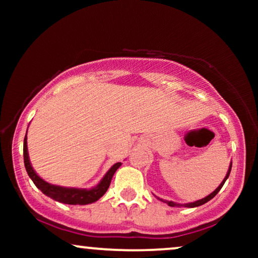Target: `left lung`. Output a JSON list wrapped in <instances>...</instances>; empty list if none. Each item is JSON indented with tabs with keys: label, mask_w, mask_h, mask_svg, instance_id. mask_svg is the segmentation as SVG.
<instances>
[{
	"label": "left lung",
	"mask_w": 258,
	"mask_h": 258,
	"mask_svg": "<svg viewBox=\"0 0 258 258\" xmlns=\"http://www.w3.org/2000/svg\"><path fill=\"white\" fill-rule=\"evenodd\" d=\"M230 170H232V162H230V165H229V168H228V172H227V174H226V177H224V179L222 180V183L220 185L217 186V188L215 189L214 191H212L211 194L210 195H207V197H205L204 198V199H201V200H198V201H194V203H189V204H184V205H182V204H177V203H173V201H165V200H162V199H160L162 201V203H166L168 206H172V207H174V206H184V207H197V206H200V205H204V204H206L207 201H210L212 199V198H215L216 197V194L218 193V191L221 190V188L222 186H223V184H224V182H226L227 180V178L228 177H229V173H230Z\"/></svg>",
	"instance_id": "1"
}]
</instances>
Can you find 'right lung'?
<instances>
[{
  "mask_svg": "<svg viewBox=\"0 0 258 258\" xmlns=\"http://www.w3.org/2000/svg\"><path fill=\"white\" fill-rule=\"evenodd\" d=\"M28 133V131H26ZM23 154H24V165L28 172L29 177L35 183V185L40 189L41 191L51 199L59 201L63 204H69V205H87V204H92L97 201L99 198H102L108 190L109 185H110L111 178L116 170L121 166V162H116L112 165L110 170L105 173L102 180L96 186L91 189H79V188H65V186H59L54 184H49L48 182L43 180L38 174L35 172L32 168L30 160H29L28 154V142H26V136L24 138V147H23Z\"/></svg>",
  "mask_w": 258,
  "mask_h": 258,
  "instance_id": "add662e5",
  "label": "right lung"
}]
</instances>
